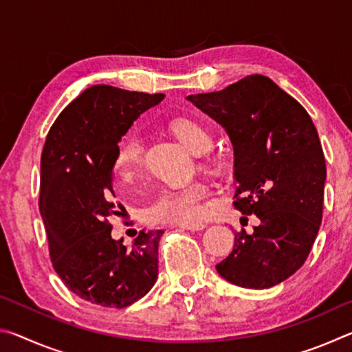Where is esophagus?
<instances>
[{"label":"esophagus","instance_id":"1","mask_svg":"<svg viewBox=\"0 0 352 352\" xmlns=\"http://www.w3.org/2000/svg\"><path fill=\"white\" fill-rule=\"evenodd\" d=\"M178 228L188 230V231H199V230H204L205 225L204 223H183V225H178Z\"/></svg>","mask_w":352,"mask_h":352}]
</instances>
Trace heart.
<instances>
[{"instance_id":"b5f03b06","label":"heart","mask_w":352,"mask_h":352,"mask_svg":"<svg viewBox=\"0 0 352 352\" xmlns=\"http://www.w3.org/2000/svg\"><path fill=\"white\" fill-rule=\"evenodd\" d=\"M178 140L195 155L206 153L212 146V138L199 121L190 118H175L169 122ZM144 166V146L136 135H129L119 144L113 170L122 182H132ZM208 189L201 183H189L175 189H163L146 211V217L153 225H183L199 220L204 212L201 201Z\"/></svg>"}]
</instances>
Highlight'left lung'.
Wrapping results in <instances>:
<instances>
[{"mask_svg": "<svg viewBox=\"0 0 352 352\" xmlns=\"http://www.w3.org/2000/svg\"><path fill=\"white\" fill-rule=\"evenodd\" d=\"M186 99L228 133L234 206L259 219L252 234L234 233L233 252L216 265L217 273L245 289L285 281L305 264L323 216L326 163L311 116L261 74Z\"/></svg>", "mask_w": 352, "mask_h": 352, "instance_id": "obj_1", "label": "left lung"}]
</instances>
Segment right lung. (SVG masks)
<instances>
[{
	"instance_id": "add662e5",
	"label": "right lung",
	"mask_w": 352,
	"mask_h": 352,
	"mask_svg": "<svg viewBox=\"0 0 352 352\" xmlns=\"http://www.w3.org/2000/svg\"><path fill=\"white\" fill-rule=\"evenodd\" d=\"M164 94L93 85L52 124L41 152L40 214L52 267L82 300L122 309L141 300L158 276L163 230L140 231L132 248L111 237L118 144L141 113Z\"/></svg>"
}]
</instances>
